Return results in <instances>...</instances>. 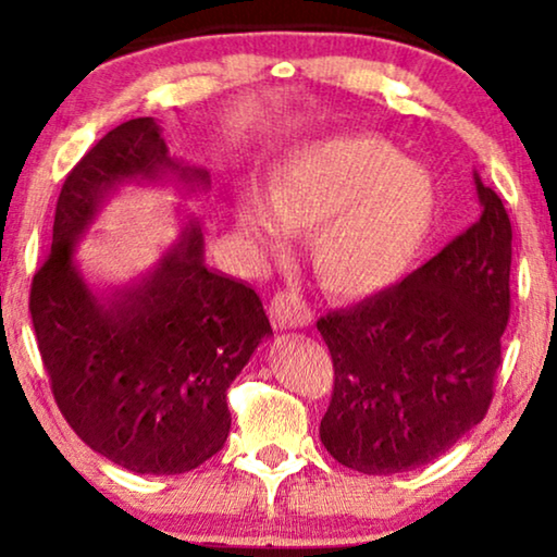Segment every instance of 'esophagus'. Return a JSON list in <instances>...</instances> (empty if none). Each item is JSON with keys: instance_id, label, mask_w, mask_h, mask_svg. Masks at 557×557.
Wrapping results in <instances>:
<instances>
[{"instance_id": "1", "label": "esophagus", "mask_w": 557, "mask_h": 557, "mask_svg": "<svg viewBox=\"0 0 557 557\" xmlns=\"http://www.w3.org/2000/svg\"><path fill=\"white\" fill-rule=\"evenodd\" d=\"M271 322L276 330H294V326H307L311 314L296 294H278L271 301Z\"/></svg>"}]
</instances>
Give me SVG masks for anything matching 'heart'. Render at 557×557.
<instances>
[{
  "label": "heart",
  "instance_id": "1",
  "mask_svg": "<svg viewBox=\"0 0 557 557\" xmlns=\"http://www.w3.org/2000/svg\"><path fill=\"white\" fill-rule=\"evenodd\" d=\"M438 189L423 164L380 136H334L294 149L263 182L240 193L233 220L253 250H281L309 234L319 286L364 299L406 276L436 223Z\"/></svg>",
  "mask_w": 557,
  "mask_h": 557
}]
</instances>
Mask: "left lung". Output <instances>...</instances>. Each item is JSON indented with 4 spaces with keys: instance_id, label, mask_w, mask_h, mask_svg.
Segmentation results:
<instances>
[{
    "instance_id": "obj_1",
    "label": "left lung",
    "mask_w": 557,
    "mask_h": 557,
    "mask_svg": "<svg viewBox=\"0 0 557 557\" xmlns=\"http://www.w3.org/2000/svg\"><path fill=\"white\" fill-rule=\"evenodd\" d=\"M482 218L400 284L317 322L334 362L319 438L347 469L425 467L482 423L509 319L512 225L474 172Z\"/></svg>"
}]
</instances>
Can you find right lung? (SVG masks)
Masks as SVG:
<instances>
[{"instance_id":"1","label":"right lung","mask_w":557,"mask_h":557,"mask_svg":"<svg viewBox=\"0 0 557 557\" xmlns=\"http://www.w3.org/2000/svg\"><path fill=\"white\" fill-rule=\"evenodd\" d=\"M164 182L200 200L210 172L172 157L151 116L106 134L65 177L29 294L60 413L94 451L154 476L185 474L223 448L227 387L273 334L253 288L205 263L195 215L128 284L96 288L83 276L75 253L103 205L126 185Z\"/></svg>"}]
</instances>
